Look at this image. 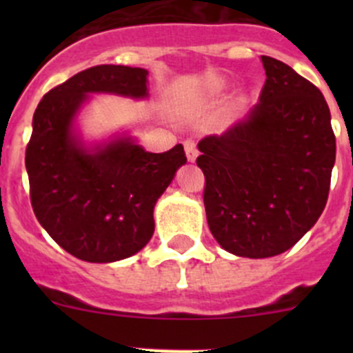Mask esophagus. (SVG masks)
Here are the masks:
<instances>
[{"label":"esophagus","instance_id":"34e87169","mask_svg":"<svg viewBox=\"0 0 353 353\" xmlns=\"http://www.w3.org/2000/svg\"><path fill=\"white\" fill-rule=\"evenodd\" d=\"M184 150H186V157L190 162H194V160H196L198 150H196V143H194L193 140L184 141Z\"/></svg>","mask_w":353,"mask_h":353}]
</instances>
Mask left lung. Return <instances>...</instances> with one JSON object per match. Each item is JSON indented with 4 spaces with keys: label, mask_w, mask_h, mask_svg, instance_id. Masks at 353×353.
Masks as SVG:
<instances>
[{
    "label": "left lung",
    "mask_w": 353,
    "mask_h": 353,
    "mask_svg": "<svg viewBox=\"0 0 353 353\" xmlns=\"http://www.w3.org/2000/svg\"><path fill=\"white\" fill-rule=\"evenodd\" d=\"M266 80L248 117L198 143L203 203L216 243L270 258L297 243L328 201L336 140L316 85L261 56Z\"/></svg>",
    "instance_id": "obj_1"
}]
</instances>
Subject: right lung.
<instances>
[{"label": "right lung", "mask_w": 353, "mask_h": 353, "mask_svg": "<svg viewBox=\"0 0 353 353\" xmlns=\"http://www.w3.org/2000/svg\"><path fill=\"white\" fill-rule=\"evenodd\" d=\"M147 74L143 68L92 66L51 88L34 112L25 150L32 208L49 236L83 261H119L145 248L157 199L186 163L183 145L150 154L123 138L90 152L71 134L87 94L147 97Z\"/></svg>", "instance_id": "1"}]
</instances>
